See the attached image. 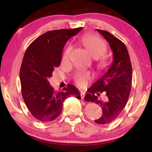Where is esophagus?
I'll return each mask as SVG.
<instances>
[{
	"label": "esophagus",
	"mask_w": 152,
	"mask_h": 152,
	"mask_svg": "<svg viewBox=\"0 0 152 152\" xmlns=\"http://www.w3.org/2000/svg\"><path fill=\"white\" fill-rule=\"evenodd\" d=\"M84 96H85V93H84V92H80V96H81L82 100H84Z\"/></svg>",
	"instance_id": "34e87169"
}]
</instances>
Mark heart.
<instances>
[{
  "instance_id": "1",
  "label": "heart",
  "mask_w": 152,
  "mask_h": 152,
  "mask_svg": "<svg viewBox=\"0 0 152 152\" xmlns=\"http://www.w3.org/2000/svg\"><path fill=\"white\" fill-rule=\"evenodd\" d=\"M80 41L85 48L88 51L90 54L94 58H99L106 53L107 50L106 44L103 41L96 36L92 34H86L82 36ZM72 50V45L67 46L62 56L63 61H66L69 60ZM92 78V75L91 72H78L74 74V81L78 86L84 87Z\"/></svg>"
}]
</instances>
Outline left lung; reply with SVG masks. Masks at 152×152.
Listing matches in <instances>:
<instances>
[{
  "label": "left lung",
  "mask_w": 152,
  "mask_h": 152,
  "mask_svg": "<svg viewBox=\"0 0 152 152\" xmlns=\"http://www.w3.org/2000/svg\"><path fill=\"white\" fill-rule=\"evenodd\" d=\"M97 31L109 43L113 61L107 72L88 88L84 99L101 107L102 116L94 121L103 125L114 121L127 104L132 83V66L124 43L107 31ZM102 92L106 95L104 101L98 99Z\"/></svg>",
  "instance_id": "obj_1"
}]
</instances>
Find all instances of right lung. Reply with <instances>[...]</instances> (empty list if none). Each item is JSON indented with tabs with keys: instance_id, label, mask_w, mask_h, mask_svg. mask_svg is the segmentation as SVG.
Returning a JSON list of instances; mask_svg holds the SVG:
<instances>
[{
	"instance_id": "1",
	"label": "right lung",
	"mask_w": 152,
	"mask_h": 152,
	"mask_svg": "<svg viewBox=\"0 0 152 152\" xmlns=\"http://www.w3.org/2000/svg\"><path fill=\"white\" fill-rule=\"evenodd\" d=\"M82 27L50 31L37 37L27 48L20 69L23 99L36 119L48 123L61 114L63 102L71 95L80 99L78 88L68 84L56 92L49 80L60 65L63 49L70 37Z\"/></svg>"
}]
</instances>
